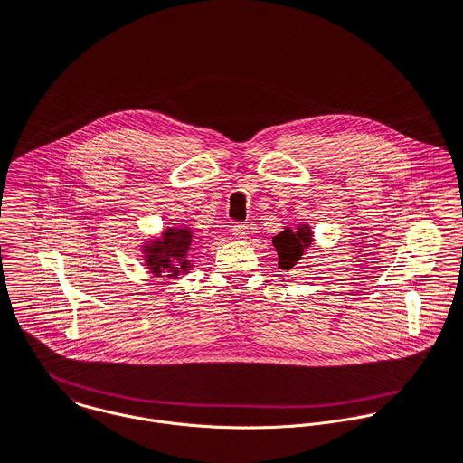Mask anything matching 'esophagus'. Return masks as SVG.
Masks as SVG:
<instances>
[{
  "mask_svg": "<svg viewBox=\"0 0 463 463\" xmlns=\"http://www.w3.org/2000/svg\"><path fill=\"white\" fill-rule=\"evenodd\" d=\"M232 233L235 235V239H248V235H250V226L237 222V224H233Z\"/></svg>",
  "mask_w": 463,
  "mask_h": 463,
  "instance_id": "34e87169",
  "label": "esophagus"
}]
</instances>
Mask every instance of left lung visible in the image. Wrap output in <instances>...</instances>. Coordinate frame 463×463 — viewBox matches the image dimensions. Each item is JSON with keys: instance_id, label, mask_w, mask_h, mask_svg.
<instances>
[{"instance_id": "8db88e82", "label": "left lung", "mask_w": 463, "mask_h": 463, "mask_svg": "<svg viewBox=\"0 0 463 463\" xmlns=\"http://www.w3.org/2000/svg\"><path fill=\"white\" fill-rule=\"evenodd\" d=\"M312 233L304 224L298 230H284L277 237H273V246L279 251V264L282 269H291L310 246Z\"/></svg>"}]
</instances>
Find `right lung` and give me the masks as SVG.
Instances as JSON below:
<instances>
[{
  "label": "right lung",
  "mask_w": 463,
  "mask_h": 463,
  "mask_svg": "<svg viewBox=\"0 0 463 463\" xmlns=\"http://www.w3.org/2000/svg\"><path fill=\"white\" fill-rule=\"evenodd\" d=\"M194 235L186 228H168L161 241H156L151 246H146V260L149 269L156 277L166 275L177 277L181 271H186L188 260L186 253L194 244Z\"/></svg>",
  "instance_id": "right-lung-1"
}]
</instances>
